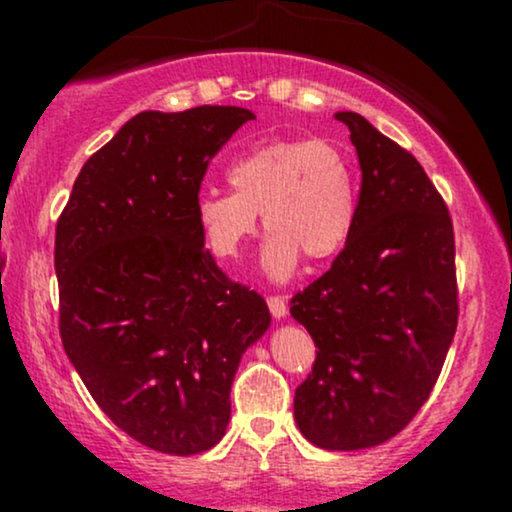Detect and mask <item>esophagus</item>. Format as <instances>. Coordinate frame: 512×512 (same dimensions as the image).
Returning <instances> with one entry per match:
<instances>
[{
    "label": "esophagus",
    "instance_id": "obj_1",
    "mask_svg": "<svg viewBox=\"0 0 512 512\" xmlns=\"http://www.w3.org/2000/svg\"><path fill=\"white\" fill-rule=\"evenodd\" d=\"M267 303H269V313H272V315L276 317V320H281V317L286 315V301H284V296H269Z\"/></svg>",
    "mask_w": 512,
    "mask_h": 512
}]
</instances>
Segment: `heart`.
Returning <instances> with one entry per match:
<instances>
[{"instance_id":"heart-1","label":"heart","mask_w":512,"mask_h":512,"mask_svg":"<svg viewBox=\"0 0 512 512\" xmlns=\"http://www.w3.org/2000/svg\"><path fill=\"white\" fill-rule=\"evenodd\" d=\"M233 192H199L195 216L207 248L233 260L255 236L260 211L269 238L262 267L289 279L303 252L313 260L337 255L358 219V182L351 156L315 137L269 139L245 149L226 170Z\"/></svg>"}]
</instances>
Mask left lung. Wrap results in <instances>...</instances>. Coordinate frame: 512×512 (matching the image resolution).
Instances as JSON below:
<instances>
[{
	"label": "left lung",
	"instance_id": "obj_1",
	"mask_svg": "<svg viewBox=\"0 0 512 512\" xmlns=\"http://www.w3.org/2000/svg\"><path fill=\"white\" fill-rule=\"evenodd\" d=\"M361 163L358 219L332 267L291 298L317 346L293 416L317 448L363 450L424 407L457 330L455 233L421 163L363 115L337 113Z\"/></svg>",
	"mask_w": 512,
	"mask_h": 512
}]
</instances>
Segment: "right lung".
Instances as JSON below:
<instances>
[{
	"label": "right lung",
	"mask_w": 512,
	"mask_h": 512,
	"mask_svg": "<svg viewBox=\"0 0 512 512\" xmlns=\"http://www.w3.org/2000/svg\"><path fill=\"white\" fill-rule=\"evenodd\" d=\"M252 117L236 105L134 115L57 219L64 351L108 419L168 455L223 438L240 356L272 322L260 293L221 272L195 216L209 161Z\"/></svg>",
	"instance_id": "add662e5"
}]
</instances>
